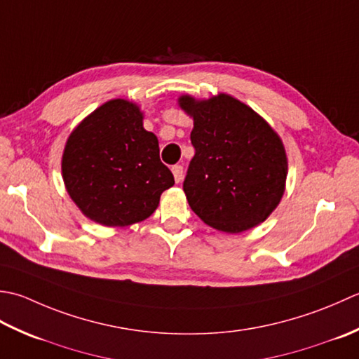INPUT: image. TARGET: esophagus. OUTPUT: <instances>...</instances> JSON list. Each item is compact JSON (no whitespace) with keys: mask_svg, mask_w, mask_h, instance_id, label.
Returning <instances> with one entry per match:
<instances>
[{"mask_svg":"<svg viewBox=\"0 0 359 359\" xmlns=\"http://www.w3.org/2000/svg\"><path fill=\"white\" fill-rule=\"evenodd\" d=\"M172 172H173L175 181H177V182H181L182 178H184V167H182V165H173Z\"/></svg>","mask_w":359,"mask_h":359,"instance_id":"1","label":"esophagus"}]
</instances>
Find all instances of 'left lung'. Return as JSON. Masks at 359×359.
I'll list each match as a JSON object with an SVG mask.
<instances>
[{
  "label": "left lung",
  "instance_id": "left-lung-1",
  "mask_svg": "<svg viewBox=\"0 0 359 359\" xmlns=\"http://www.w3.org/2000/svg\"><path fill=\"white\" fill-rule=\"evenodd\" d=\"M194 118L195 155L182 189L189 206L218 231L238 233L265 222L285 190L288 161L279 135L240 100L180 97Z\"/></svg>",
  "mask_w": 359,
  "mask_h": 359
}]
</instances>
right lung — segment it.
I'll return each mask as SVG.
<instances>
[{"mask_svg": "<svg viewBox=\"0 0 359 359\" xmlns=\"http://www.w3.org/2000/svg\"><path fill=\"white\" fill-rule=\"evenodd\" d=\"M133 102L108 100L68 137L62 175L83 215L111 228L149 218L161 194L175 184L159 159L158 137L142 126Z\"/></svg>", "mask_w": 359, "mask_h": 359, "instance_id": "1", "label": "right lung"}]
</instances>
